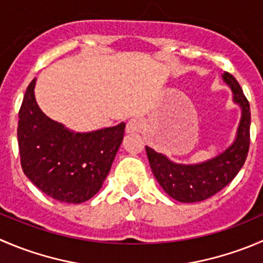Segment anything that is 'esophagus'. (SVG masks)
I'll return each instance as SVG.
<instances>
[{"instance_id": "34e87169", "label": "esophagus", "mask_w": 263, "mask_h": 263, "mask_svg": "<svg viewBox=\"0 0 263 263\" xmlns=\"http://www.w3.org/2000/svg\"><path fill=\"white\" fill-rule=\"evenodd\" d=\"M144 127V123L140 118H132L127 122V127H126V131L128 134H135V132H140Z\"/></svg>"}]
</instances>
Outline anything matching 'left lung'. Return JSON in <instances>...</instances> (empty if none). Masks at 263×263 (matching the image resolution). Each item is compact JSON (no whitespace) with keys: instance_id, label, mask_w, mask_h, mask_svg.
I'll return each instance as SVG.
<instances>
[{"instance_id":"8db88e82","label":"left lung","mask_w":263,"mask_h":263,"mask_svg":"<svg viewBox=\"0 0 263 263\" xmlns=\"http://www.w3.org/2000/svg\"><path fill=\"white\" fill-rule=\"evenodd\" d=\"M222 80L233 91V101L240 106L241 117L233 144L211 159L195 164L176 163L149 146L146 154L150 168L163 190L181 203L208 199L234 180L243 167L249 150L251 108L238 81L223 73Z\"/></svg>"}]
</instances>
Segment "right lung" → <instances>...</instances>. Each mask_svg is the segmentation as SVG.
<instances>
[{"label":"right lung","mask_w":263,"mask_h":263,"mask_svg":"<svg viewBox=\"0 0 263 263\" xmlns=\"http://www.w3.org/2000/svg\"><path fill=\"white\" fill-rule=\"evenodd\" d=\"M29 83L19 110L17 142L25 176L46 195L80 204L101 189L122 144L126 123L76 132L48 118Z\"/></svg>","instance_id":"obj_1"}]
</instances>
